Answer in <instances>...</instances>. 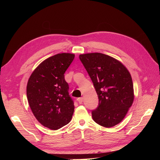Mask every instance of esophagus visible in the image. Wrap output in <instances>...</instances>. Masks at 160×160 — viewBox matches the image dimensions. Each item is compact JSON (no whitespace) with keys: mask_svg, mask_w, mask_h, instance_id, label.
Segmentation results:
<instances>
[{"mask_svg":"<svg viewBox=\"0 0 160 160\" xmlns=\"http://www.w3.org/2000/svg\"><path fill=\"white\" fill-rule=\"evenodd\" d=\"M77 101H78L79 103L81 104L82 103H83V98H79L77 99Z\"/></svg>","mask_w":160,"mask_h":160,"instance_id":"esophagus-1","label":"esophagus"}]
</instances>
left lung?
Masks as SVG:
<instances>
[{
  "instance_id": "1",
  "label": "left lung",
  "mask_w": 160,
  "mask_h": 160,
  "mask_svg": "<svg viewBox=\"0 0 160 160\" xmlns=\"http://www.w3.org/2000/svg\"><path fill=\"white\" fill-rule=\"evenodd\" d=\"M79 59L99 98L98 107L92 111V118L103 127L115 126L123 119L134 99L129 71L118 60L100 52L82 54Z\"/></svg>"
}]
</instances>
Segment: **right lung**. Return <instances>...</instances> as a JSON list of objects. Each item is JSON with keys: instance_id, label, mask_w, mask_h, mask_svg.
Masks as SVG:
<instances>
[{"instance_id": "obj_1", "label": "right lung", "mask_w": 160, "mask_h": 160, "mask_svg": "<svg viewBox=\"0 0 160 160\" xmlns=\"http://www.w3.org/2000/svg\"><path fill=\"white\" fill-rule=\"evenodd\" d=\"M74 54L59 53L43 61L32 72L27 96L33 115L43 126L57 130L68 124L74 112L64 73Z\"/></svg>"}]
</instances>
